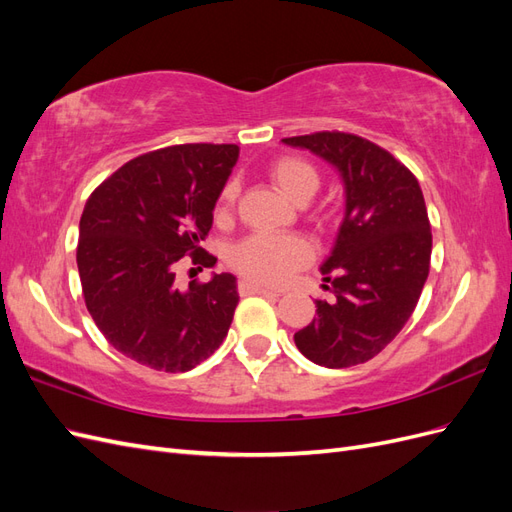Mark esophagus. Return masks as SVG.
Returning a JSON list of instances; mask_svg holds the SVG:
<instances>
[{
    "label": "esophagus",
    "mask_w": 512,
    "mask_h": 512,
    "mask_svg": "<svg viewBox=\"0 0 512 512\" xmlns=\"http://www.w3.org/2000/svg\"><path fill=\"white\" fill-rule=\"evenodd\" d=\"M239 292L243 294V297H247V294H262V297H280V292L269 290V288H265V286L252 284V282H241V284H239Z\"/></svg>",
    "instance_id": "obj_1"
}]
</instances>
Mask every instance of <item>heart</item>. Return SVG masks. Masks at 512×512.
<instances>
[{
    "label": "heart",
    "mask_w": 512,
    "mask_h": 512,
    "mask_svg": "<svg viewBox=\"0 0 512 512\" xmlns=\"http://www.w3.org/2000/svg\"><path fill=\"white\" fill-rule=\"evenodd\" d=\"M267 175L275 188L297 205H305L320 185L316 168L303 158L294 156L273 160L267 166ZM235 196V183H228L218 198L220 218H224L230 211ZM309 258H312V250H309V245L301 237L254 235L235 245V250L230 254V265L250 282L280 286L294 271L307 265Z\"/></svg>",
    "instance_id": "1"
}]
</instances>
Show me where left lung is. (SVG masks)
<instances>
[{
	"mask_svg": "<svg viewBox=\"0 0 512 512\" xmlns=\"http://www.w3.org/2000/svg\"><path fill=\"white\" fill-rule=\"evenodd\" d=\"M331 164L344 185V220L322 288L335 301H316V318L294 333L309 361L342 369L384 350L404 329L429 275L431 226L416 177L389 151L344 132L282 138Z\"/></svg>",
	"mask_w": 512,
	"mask_h": 512,
	"instance_id": "1",
	"label": "left lung"
}]
</instances>
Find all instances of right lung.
Masks as SVG:
<instances>
[{"mask_svg": "<svg viewBox=\"0 0 512 512\" xmlns=\"http://www.w3.org/2000/svg\"><path fill=\"white\" fill-rule=\"evenodd\" d=\"M237 145H177L123 164L89 196L76 265L96 327L115 350L145 367L190 371L220 348L239 303L237 277L175 286V265L192 254L215 260L200 241L213 224Z\"/></svg>", "mask_w": 512, "mask_h": 512, "instance_id": "1", "label": "right lung"}]
</instances>
